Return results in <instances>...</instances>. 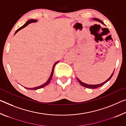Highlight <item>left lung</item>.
<instances>
[{
    "instance_id": "obj_1",
    "label": "left lung",
    "mask_w": 126,
    "mask_h": 126,
    "mask_svg": "<svg viewBox=\"0 0 126 126\" xmlns=\"http://www.w3.org/2000/svg\"><path fill=\"white\" fill-rule=\"evenodd\" d=\"M93 20H95V21H98L99 22H100L101 23L103 24V25H104V23L102 21H101L100 19H99L98 18H94L93 19ZM114 71L112 73V74L110 75V76L109 77V79H108L106 81L104 82L101 83H100V84H97V85H90V84H87V83H85L84 82H82L81 80H79V79H78V78L77 77V79H78V81L79 82V83H80V85L82 86L83 87H86V88H89V89H96V88H98V87L101 86H103V85H104L105 83H107L108 81H109L111 77H112L113 75V73H114Z\"/></svg>"
}]
</instances>
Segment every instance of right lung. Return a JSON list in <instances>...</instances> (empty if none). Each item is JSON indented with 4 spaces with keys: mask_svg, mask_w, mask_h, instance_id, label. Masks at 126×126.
Wrapping results in <instances>:
<instances>
[{
    "mask_svg": "<svg viewBox=\"0 0 126 126\" xmlns=\"http://www.w3.org/2000/svg\"><path fill=\"white\" fill-rule=\"evenodd\" d=\"M37 22V19H30V20H29V21L26 22V23L25 25H23L20 28H19V29H18L16 31L15 35L17 32H18L19 30H21V29H23V28H25V27H26L28 25H29L30 23H35V22ZM59 62V61L56 62L54 64V65H53V68H52V71H51V72L50 75V77H49V78L48 79H47V81L46 82H45L44 83V84L41 85L40 86H37V87H32V88H28V87H25V88H26V89H29V90H37V89H41V88H43V87H45V86H47V85H48L50 82L51 79H52V76H53V72H54V68L55 65H56V64H57V63H58Z\"/></svg>",
    "mask_w": 126,
    "mask_h": 126,
    "instance_id": "obj_1",
    "label": "right lung"
}]
</instances>
